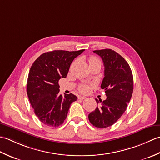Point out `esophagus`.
<instances>
[{
    "label": "esophagus",
    "instance_id": "1",
    "mask_svg": "<svg viewBox=\"0 0 160 160\" xmlns=\"http://www.w3.org/2000/svg\"><path fill=\"white\" fill-rule=\"evenodd\" d=\"M86 98V97L85 96H78V99L79 100H84Z\"/></svg>",
    "mask_w": 160,
    "mask_h": 160
}]
</instances>
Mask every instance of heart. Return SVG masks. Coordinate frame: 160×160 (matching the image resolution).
Wrapping results in <instances>:
<instances>
[{
	"label": "heart",
	"instance_id": "1",
	"mask_svg": "<svg viewBox=\"0 0 160 160\" xmlns=\"http://www.w3.org/2000/svg\"><path fill=\"white\" fill-rule=\"evenodd\" d=\"M100 62V61L96 57H91L89 60V64L91 62ZM90 89H91V87L89 84H81V85L79 86V88H78L79 91L82 93H88L90 91Z\"/></svg>",
	"mask_w": 160,
	"mask_h": 160
}]
</instances>
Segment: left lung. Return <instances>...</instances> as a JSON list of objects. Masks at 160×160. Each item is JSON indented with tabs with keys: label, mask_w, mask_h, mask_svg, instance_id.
Returning <instances> with one entry per match:
<instances>
[{
	"label": "left lung",
	"mask_w": 160,
	"mask_h": 160,
	"mask_svg": "<svg viewBox=\"0 0 160 160\" xmlns=\"http://www.w3.org/2000/svg\"><path fill=\"white\" fill-rule=\"evenodd\" d=\"M101 57L104 66V77L101 88L107 99H96L97 107L89 114L91 124L100 128H107L116 122L127 109L133 91V77L128 62L120 54L110 49L95 50Z\"/></svg>",
	"instance_id": "left-lung-1"
}]
</instances>
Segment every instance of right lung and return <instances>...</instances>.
Returning a JSON list of instances; mask_svg holds the SVG:
<instances>
[{"instance_id": "right-lung-1", "label": "right lung", "mask_w": 160, "mask_h": 160, "mask_svg": "<svg viewBox=\"0 0 160 160\" xmlns=\"http://www.w3.org/2000/svg\"><path fill=\"white\" fill-rule=\"evenodd\" d=\"M84 51L44 53L30 68L27 93L36 115L44 124L59 127L66 119L71 104L77 100L72 93L59 94L58 81L67 77L71 62Z\"/></svg>"}]
</instances>
